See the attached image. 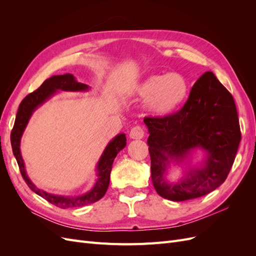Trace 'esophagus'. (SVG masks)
Returning a JSON list of instances; mask_svg holds the SVG:
<instances>
[{
    "label": "esophagus",
    "instance_id": "1",
    "mask_svg": "<svg viewBox=\"0 0 256 256\" xmlns=\"http://www.w3.org/2000/svg\"><path fill=\"white\" fill-rule=\"evenodd\" d=\"M144 134H145L144 129L141 126H136L130 130L129 136L131 138H134V140H140V138H144Z\"/></svg>",
    "mask_w": 256,
    "mask_h": 256
}]
</instances>
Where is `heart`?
I'll return each mask as SVG.
<instances>
[{
  "label": "heart",
  "mask_w": 256,
  "mask_h": 256,
  "mask_svg": "<svg viewBox=\"0 0 256 256\" xmlns=\"http://www.w3.org/2000/svg\"><path fill=\"white\" fill-rule=\"evenodd\" d=\"M134 95L146 99V108L156 115L174 113L186 102L190 86L186 76L178 72L152 74L138 83Z\"/></svg>",
  "instance_id": "obj_1"
}]
</instances>
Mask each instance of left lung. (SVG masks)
<instances>
[{"instance_id":"1","label":"left lung","mask_w":256,"mask_h":256,"mask_svg":"<svg viewBox=\"0 0 256 256\" xmlns=\"http://www.w3.org/2000/svg\"><path fill=\"white\" fill-rule=\"evenodd\" d=\"M152 180L157 193L174 202L203 196L224 182L242 140L235 102L212 72L193 85L182 109L164 118H145ZM206 152L204 166L180 182L165 180L169 161L181 162L194 149Z\"/></svg>"}]
</instances>
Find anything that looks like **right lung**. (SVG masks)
<instances>
[{"mask_svg": "<svg viewBox=\"0 0 256 256\" xmlns=\"http://www.w3.org/2000/svg\"><path fill=\"white\" fill-rule=\"evenodd\" d=\"M88 85L80 83L76 80L72 74H65L60 76H52L51 78L46 80L40 88L33 92L28 94L22 100L16 115V120L14 124V128L10 134V142L12 147V152L16 157L18 166L20 168L23 180H26L30 189L34 191L36 194L44 198L49 203L56 205L60 208H76L95 203L102 198L108 190L110 184V173L112 170V164L118 154L126 146V136L124 134H118L113 140L106 145L102 157H100L97 164V180L88 192L85 194L78 196H63L50 194V193L38 189L36 186L30 182L26 175L24 162H23L21 152H20V141L28 122L32 116L33 112L38 106H42L44 102L53 96L58 90H88Z\"/></svg>", "mask_w": 256, "mask_h": 256, "instance_id": "1", "label": "right lung"}]
</instances>
